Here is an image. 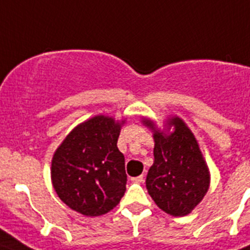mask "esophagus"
I'll use <instances>...</instances> for the list:
<instances>
[{"instance_id": "esophagus-1", "label": "esophagus", "mask_w": 250, "mask_h": 250, "mask_svg": "<svg viewBox=\"0 0 250 250\" xmlns=\"http://www.w3.org/2000/svg\"><path fill=\"white\" fill-rule=\"evenodd\" d=\"M131 182L132 183H138V184H139V183H143V182H144V176L140 175V176H136V178H132Z\"/></svg>"}]
</instances>
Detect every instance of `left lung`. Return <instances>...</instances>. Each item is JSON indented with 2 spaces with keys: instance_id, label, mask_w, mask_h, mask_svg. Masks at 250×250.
Returning a JSON list of instances; mask_svg holds the SVG:
<instances>
[{
  "instance_id": "1",
  "label": "left lung",
  "mask_w": 250,
  "mask_h": 250,
  "mask_svg": "<svg viewBox=\"0 0 250 250\" xmlns=\"http://www.w3.org/2000/svg\"><path fill=\"white\" fill-rule=\"evenodd\" d=\"M152 130L154 164L146 176V189L161 210L173 216L193 211L207 194L210 173L199 144L187 124L169 118L163 130L150 119H143Z\"/></svg>"
}]
</instances>
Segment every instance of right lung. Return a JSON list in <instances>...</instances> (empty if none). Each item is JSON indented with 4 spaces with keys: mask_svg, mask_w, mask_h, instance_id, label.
Returning <instances> with one entry per match:
<instances>
[{
    "mask_svg": "<svg viewBox=\"0 0 250 250\" xmlns=\"http://www.w3.org/2000/svg\"><path fill=\"white\" fill-rule=\"evenodd\" d=\"M125 120L96 115L79 124L51 161V182L59 198L85 216L109 213L126 190L125 158L118 139Z\"/></svg>",
    "mask_w": 250,
    "mask_h": 250,
    "instance_id": "obj_1",
    "label": "right lung"
}]
</instances>
